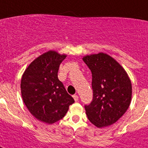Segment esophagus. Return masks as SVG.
I'll list each match as a JSON object with an SVG mask.
<instances>
[{
	"label": "esophagus",
	"mask_w": 148,
	"mask_h": 148,
	"mask_svg": "<svg viewBox=\"0 0 148 148\" xmlns=\"http://www.w3.org/2000/svg\"><path fill=\"white\" fill-rule=\"evenodd\" d=\"M73 98H74V101H77L78 99H79V97H78L77 95H73Z\"/></svg>",
	"instance_id": "1"
}]
</instances>
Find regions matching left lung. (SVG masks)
Listing matches in <instances>:
<instances>
[{"label":"left lung","mask_w":148,"mask_h":148,"mask_svg":"<svg viewBox=\"0 0 148 148\" xmlns=\"http://www.w3.org/2000/svg\"><path fill=\"white\" fill-rule=\"evenodd\" d=\"M92 72L93 99L85 105L89 120L98 128L116 123L130 107L132 84L127 73L112 57L100 53L83 58Z\"/></svg>","instance_id":"8db88e82"}]
</instances>
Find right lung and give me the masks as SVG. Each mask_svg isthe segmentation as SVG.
Here are the masks:
<instances>
[{
	"label": "right lung",
	"mask_w": 148,
	"mask_h": 148,
	"mask_svg": "<svg viewBox=\"0 0 148 148\" xmlns=\"http://www.w3.org/2000/svg\"><path fill=\"white\" fill-rule=\"evenodd\" d=\"M66 58L56 51H48L34 59L21 80L25 105L38 120L52 124L62 119L74 102L58 78L59 65Z\"/></svg>",
	"instance_id": "1"
}]
</instances>
